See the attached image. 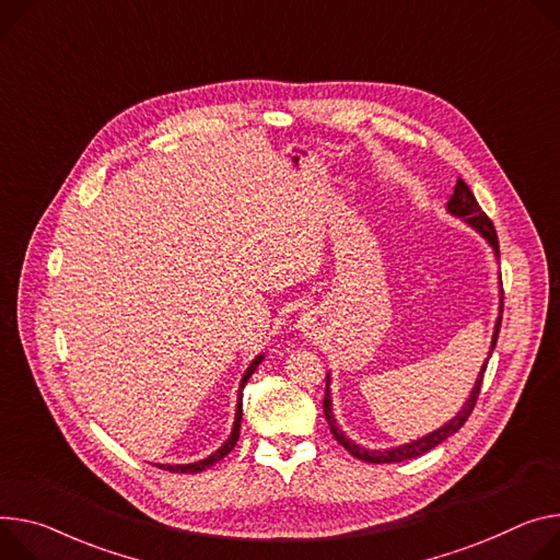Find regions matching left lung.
I'll list each match as a JSON object with an SVG mask.
<instances>
[{
    "label": "left lung",
    "mask_w": 560,
    "mask_h": 560,
    "mask_svg": "<svg viewBox=\"0 0 560 560\" xmlns=\"http://www.w3.org/2000/svg\"><path fill=\"white\" fill-rule=\"evenodd\" d=\"M446 214L460 219L463 223H467L469 228H474L485 241L487 245L491 247L493 257L500 259V249H498V236H495V230H493V223L489 221V217L480 210L476 196L471 194V189L467 187V183L463 178H457L455 187H453V194L448 196L446 200ZM498 317H495V324H493V335H491V346H489V354L487 360L482 362L480 366V373L476 377V384L467 397V401L460 406V411H457L448 422H444L440 429L418 438V440H411V442H404L399 446H388V448H369V446H362L354 442L352 438L346 435V431L337 424V418L332 413V397H330V373L326 375L328 384H326V397H324V413H326V420H328V427L335 435V440L354 457H360V460L364 463H373V465H386V463H401V460H411V457H420L424 455L427 451H431L433 446H438L440 442H444L446 438H451L453 433L460 431V427L469 420L474 406H476V399L480 395V386H482V377H485V371H487V362L491 358V352L495 348V341H498V332H500V322H502V281L498 283Z\"/></svg>",
    "instance_id": "obj_1"
}]
</instances>
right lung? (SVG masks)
<instances>
[{
  "label": "right lung",
  "instance_id": "1",
  "mask_svg": "<svg viewBox=\"0 0 560 560\" xmlns=\"http://www.w3.org/2000/svg\"><path fill=\"white\" fill-rule=\"evenodd\" d=\"M266 360V352H259L257 358H254L247 366V371L243 373L241 377V384H238V395H236V411H234V424H232V431L228 435V440L214 451L210 453L208 457H202V460H196V463H187V465H161L156 463L159 469H165V471H172V474H198V471H206L210 467H214L219 460H223V457L234 448L236 440H238V431H241V418H243V388L247 384V380L252 377V373L259 369V364Z\"/></svg>",
  "mask_w": 560,
  "mask_h": 560
}]
</instances>
